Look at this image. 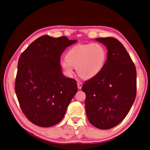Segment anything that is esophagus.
<instances>
[{"label": "esophagus", "mask_w": 150, "mask_h": 150, "mask_svg": "<svg viewBox=\"0 0 150 150\" xmlns=\"http://www.w3.org/2000/svg\"><path fill=\"white\" fill-rule=\"evenodd\" d=\"M77 85H78V88L79 89H81V87H82V83H81V82H80V81H78V82L77 83Z\"/></svg>", "instance_id": "obj_1"}]
</instances>
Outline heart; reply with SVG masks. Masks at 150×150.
Listing matches in <instances>:
<instances>
[{
  "label": "heart",
  "mask_w": 150,
  "mask_h": 150,
  "mask_svg": "<svg viewBox=\"0 0 150 150\" xmlns=\"http://www.w3.org/2000/svg\"><path fill=\"white\" fill-rule=\"evenodd\" d=\"M106 56L105 47L100 44L78 45L69 50L67 57L61 59V64L68 74H72L76 67L81 78H91L103 69Z\"/></svg>",
  "instance_id": "obj_1"
}]
</instances>
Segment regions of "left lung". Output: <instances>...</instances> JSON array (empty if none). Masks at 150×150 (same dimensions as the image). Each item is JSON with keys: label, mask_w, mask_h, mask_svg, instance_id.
Wrapping results in <instances>:
<instances>
[{"label": "left lung", "mask_w": 150, "mask_h": 150, "mask_svg": "<svg viewBox=\"0 0 150 150\" xmlns=\"http://www.w3.org/2000/svg\"><path fill=\"white\" fill-rule=\"evenodd\" d=\"M96 40L106 47L108 55L103 69L86 81L82 91L88 120L100 129L114 127L123 120L134 103L137 93V70L121 42L112 37Z\"/></svg>", "instance_id": "left-lung-1"}]
</instances>
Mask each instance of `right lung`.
Here are the masks:
<instances>
[{"instance_id": "1", "label": "right lung", "mask_w": 150, "mask_h": 150, "mask_svg": "<svg viewBox=\"0 0 150 150\" xmlns=\"http://www.w3.org/2000/svg\"><path fill=\"white\" fill-rule=\"evenodd\" d=\"M66 36H40L19 57L15 91L21 109L33 123L50 127L60 122L78 91L77 83L61 71L60 57L76 43Z\"/></svg>"}]
</instances>
